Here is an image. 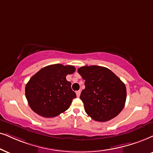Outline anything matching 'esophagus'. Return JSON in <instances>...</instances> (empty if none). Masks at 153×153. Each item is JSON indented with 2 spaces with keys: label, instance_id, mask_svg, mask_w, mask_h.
Returning a JSON list of instances; mask_svg holds the SVG:
<instances>
[{
  "label": "esophagus",
  "instance_id": "34e87169",
  "mask_svg": "<svg viewBox=\"0 0 153 153\" xmlns=\"http://www.w3.org/2000/svg\"><path fill=\"white\" fill-rule=\"evenodd\" d=\"M80 90H78V91H76V95H77V97H80Z\"/></svg>",
  "mask_w": 153,
  "mask_h": 153
}]
</instances>
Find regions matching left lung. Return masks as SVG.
<instances>
[{
	"instance_id": "8db88e82",
	"label": "left lung",
	"mask_w": 153,
	"mask_h": 153,
	"mask_svg": "<svg viewBox=\"0 0 153 153\" xmlns=\"http://www.w3.org/2000/svg\"><path fill=\"white\" fill-rule=\"evenodd\" d=\"M78 72L85 80L80 98L89 117L101 122L117 117L126 100L124 83L105 67L86 65L79 68Z\"/></svg>"
}]
</instances>
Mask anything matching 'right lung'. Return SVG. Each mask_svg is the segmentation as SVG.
<instances>
[{"instance_id":"obj_1","label":"right lung","mask_w":153,"mask_h":153,"mask_svg":"<svg viewBox=\"0 0 153 153\" xmlns=\"http://www.w3.org/2000/svg\"><path fill=\"white\" fill-rule=\"evenodd\" d=\"M75 68L62 64L50 65L34 74L25 86V96L31 109L39 116H59L70 107L76 94L65 78Z\"/></svg>"}]
</instances>
